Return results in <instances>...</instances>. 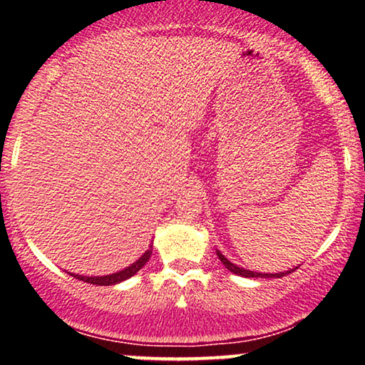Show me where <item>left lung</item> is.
<instances>
[{
    "label": "left lung",
    "mask_w": 365,
    "mask_h": 365,
    "mask_svg": "<svg viewBox=\"0 0 365 365\" xmlns=\"http://www.w3.org/2000/svg\"><path fill=\"white\" fill-rule=\"evenodd\" d=\"M217 257H220V261L225 264L226 266V269L228 271H232V273H235V274H240V276H245V278H282V276H284V274H290L292 271H295V269H290V271H287V273H276V274H267V273H254V271H249V269H244V267H238V266H235V264H232L228 261V259L225 257L223 254L220 252V250H217Z\"/></svg>",
    "instance_id": "left-lung-1"
}]
</instances>
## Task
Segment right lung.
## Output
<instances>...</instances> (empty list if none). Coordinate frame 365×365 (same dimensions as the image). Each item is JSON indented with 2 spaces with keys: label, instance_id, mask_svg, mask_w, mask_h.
I'll use <instances>...</instances> for the list:
<instances>
[{
  "label": "right lung",
  "instance_id": "right-lung-1",
  "mask_svg": "<svg viewBox=\"0 0 365 365\" xmlns=\"http://www.w3.org/2000/svg\"><path fill=\"white\" fill-rule=\"evenodd\" d=\"M150 254H153V245H149V249L145 250L144 255H142L139 261L133 262L132 266L127 267V269L118 271V273H113V274H108V276H81V274H72V276H73V278L81 279V282H86V283H91V284H99V287H110V284L121 283V282H125V279L132 278V276L135 274L137 271L140 269V267H144V264L149 261Z\"/></svg>",
  "mask_w": 365,
  "mask_h": 365
}]
</instances>
